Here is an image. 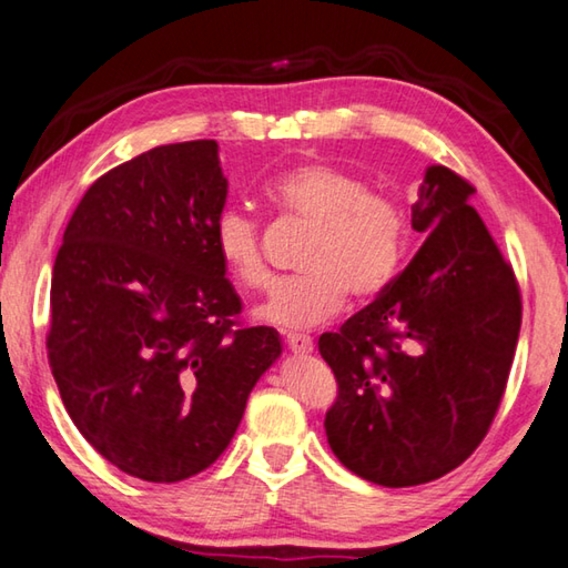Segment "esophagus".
Wrapping results in <instances>:
<instances>
[{
	"label": "esophagus",
	"mask_w": 568,
	"mask_h": 568,
	"mask_svg": "<svg viewBox=\"0 0 568 568\" xmlns=\"http://www.w3.org/2000/svg\"><path fill=\"white\" fill-rule=\"evenodd\" d=\"M285 344L293 354H303V357L313 352V339H310L307 335H287Z\"/></svg>",
	"instance_id": "34e87169"
}]
</instances>
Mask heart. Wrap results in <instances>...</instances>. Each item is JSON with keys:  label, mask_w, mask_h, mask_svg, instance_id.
I'll return each instance as SVG.
<instances>
[{"label": "heart", "mask_w": 568, "mask_h": 568, "mask_svg": "<svg viewBox=\"0 0 568 568\" xmlns=\"http://www.w3.org/2000/svg\"><path fill=\"white\" fill-rule=\"evenodd\" d=\"M273 209L313 226L300 271L283 283L255 317L277 329H310L335 317L347 293L379 295L394 281L404 253V219L392 199L374 194L359 176L322 162L295 164L265 182ZM219 261L239 285L263 291L271 271L263 261L261 233L241 211H224L214 226Z\"/></svg>", "instance_id": "b5f03b06"}]
</instances>
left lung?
<instances>
[{"mask_svg":"<svg viewBox=\"0 0 568 568\" xmlns=\"http://www.w3.org/2000/svg\"><path fill=\"white\" fill-rule=\"evenodd\" d=\"M473 194L430 164L410 206L424 246L372 305L320 337L339 384L327 443L374 485L410 487L458 468L503 402L521 300Z\"/></svg>","mask_w":568,"mask_h":568,"instance_id":"obj_1","label":"left lung"}]
</instances>
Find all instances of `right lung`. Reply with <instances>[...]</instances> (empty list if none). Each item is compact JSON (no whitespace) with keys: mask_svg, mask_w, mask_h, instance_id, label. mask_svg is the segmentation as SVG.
I'll return each instance as SVG.
<instances>
[{"mask_svg":"<svg viewBox=\"0 0 568 568\" xmlns=\"http://www.w3.org/2000/svg\"><path fill=\"white\" fill-rule=\"evenodd\" d=\"M226 194L214 140L162 144L93 182L55 255V386L81 436L140 480L206 470L283 354L277 329L236 325L214 248Z\"/></svg>","mask_w":568,"mask_h":568,"instance_id":"obj_1","label":"right lung"}]
</instances>
